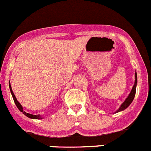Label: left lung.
Returning a JSON list of instances; mask_svg holds the SVG:
<instances>
[{
    "label": "left lung",
    "instance_id": "8db88e82",
    "mask_svg": "<svg viewBox=\"0 0 151 151\" xmlns=\"http://www.w3.org/2000/svg\"><path fill=\"white\" fill-rule=\"evenodd\" d=\"M136 86H137V73L136 71L135 72V83L134 85H133V88H132V90H131L130 93L129 94V95L127 96V98L125 99V101L122 103V105L120 106V107L118 108V110L116 112H115L114 113H117V112H119L121 111L124 110L125 109L129 106V105L131 104V103L133 102V99H134L135 95H136Z\"/></svg>",
    "mask_w": 151,
    "mask_h": 151
}]
</instances>
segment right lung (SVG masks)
<instances>
[{"mask_svg":"<svg viewBox=\"0 0 151 151\" xmlns=\"http://www.w3.org/2000/svg\"><path fill=\"white\" fill-rule=\"evenodd\" d=\"M9 89H10V91H11V94H12V98H13V100H14V102H15V105H16V106L18 107V109H19V110L21 111V112H22V113L24 114V115H26L27 117H28V118H32V119H42L43 118V117L41 116L40 115H32V114H29V113H27L25 111H24V109L23 107H22V106L21 105V104L18 101V100H17V98H15V95H14L13 91H12V87H11V85H10V83H9Z\"/></svg>","mask_w":151,"mask_h":151,"instance_id":"obj_1","label":"right lung"}]
</instances>
